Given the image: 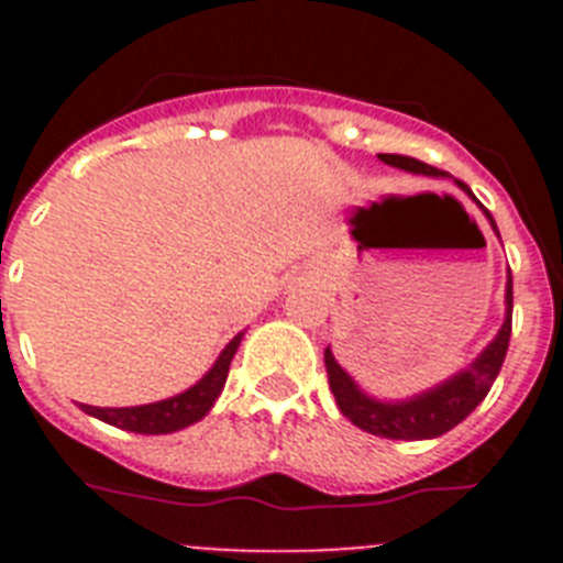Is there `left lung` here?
Returning <instances> with one entry per match:
<instances>
[{"instance_id": "left-lung-1", "label": "left lung", "mask_w": 563, "mask_h": 563, "mask_svg": "<svg viewBox=\"0 0 563 563\" xmlns=\"http://www.w3.org/2000/svg\"><path fill=\"white\" fill-rule=\"evenodd\" d=\"M386 166H395L400 172L426 174V177H445V172L429 166V163L417 161V157H406V154H377ZM462 191L476 200L474 191L465 183L454 180ZM482 208V206H479ZM485 211V208H482ZM487 222L499 236L490 211H485ZM510 321H514V276L507 271L505 285V324L496 332V338L487 343L485 350L467 363L465 369L451 375L449 380L437 383L431 389L420 391L406 400H377V397L366 395L355 383V377L343 369L335 361L332 350H324L327 377H330V389L335 395L338 409L346 420H352L357 429L369 431L375 437H386V440H434L460 426L471 411L479 406L487 397L490 386H494L496 375H499L501 363L507 355V343H510Z\"/></svg>"}]
</instances>
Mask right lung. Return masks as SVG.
I'll list each match as a JSON object with an SVG mask.
<instances>
[{"instance_id": "obj_1", "label": "right lung", "mask_w": 563, "mask_h": 563, "mask_svg": "<svg viewBox=\"0 0 563 563\" xmlns=\"http://www.w3.org/2000/svg\"><path fill=\"white\" fill-rule=\"evenodd\" d=\"M242 335L245 332L233 335L225 350L220 352V357L213 361L211 369L194 383L191 389L180 391V395L146 402V406H126V409H98V406L81 402V409L89 417H98V420L109 422L114 429L134 431V434H172V431L188 429V426L200 422L211 411L217 397L225 389L228 369H231V361L236 355L239 343H242Z\"/></svg>"}]
</instances>
